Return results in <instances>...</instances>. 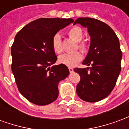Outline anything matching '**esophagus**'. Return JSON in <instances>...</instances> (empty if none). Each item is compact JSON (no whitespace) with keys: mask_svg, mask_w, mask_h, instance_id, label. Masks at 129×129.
Instances as JSON below:
<instances>
[{"mask_svg":"<svg viewBox=\"0 0 129 129\" xmlns=\"http://www.w3.org/2000/svg\"><path fill=\"white\" fill-rule=\"evenodd\" d=\"M68 69H69V71H70V73H73V68H68Z\"/></svg>","mask_w":129,"mask_h":129,"instance_id":"obj_1","label":"esophagus"}]
</instances>
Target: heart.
Wrapping results in <instances>:
<instances>
[{"label": "heart", "instance_id": "b5f03b06", "mask_svg": "<svg viewBox=\"0 0 129 129\" xmlns=\"http://www.w3.org/2000/svg\"><path fill=\"white\" fill-rule=\"evenodd\" d=\"M68 34L70 38L73 39L76 42H78L79 50L83 53H86L89 49V44L86 41H81L84 37V33L81 28L79 27L75 26L71 27L68 31ZM52 45L54 51L56 54H61L63 52L61 39L60 35L56 34L52 39ZM82 59V54L79 52H75L74 53L65 54L59 56V61L62 64H64L69 67L75 66L76 65L80 62Z\"/></svg>", "mask_w": 129, "mask_h": 129}]
</instances>
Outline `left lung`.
<instances>
[{
	"instance_id": "8db88e82",
	"label": "left lung",
	"mask_w": 129,
	"mask_h": 129,
	"mask_svg": "<svg viewBox=\"0 0 129 129\" xmlns=\"http://www.w3.org/2000/svg\"><path fill=\"white\" fill-rule=\"evenodd\" d=\"M77 23L88 29L90 45L82 63L89 67L74 69L81 77L76 90L82 100L96 102L113 90L121 70L122 52L118 38L107 24L92 18H79L74 25Z\"/></svg>"
}]
</instances>
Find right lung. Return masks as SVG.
I'll list each match as a JSON object with an SVG mask.
<instances>
[{"label": "right lung", "instance_id": "add662e5", "mask_svg": "<svg viewBox=\"0 0 129 129\" xmlns=\"http://www.w3.org/2000/svg\"><path fill=\"white\" fill-rule=\"evenodd\" d=\"M74 22L72 18H41L16 34L12 45V70L19 92L30 102L48 105L57 99L59 81L69 70L56 61L52 39L60 29Z\"/></svg>", "mask_w": 129, "mask_h": 129}]
</instances>
